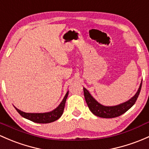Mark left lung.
<instances>
[{"label":"left lung","instance_id":"1","mask_svg":"<svg viewBox=\"0 0 149 149\" xmlns=\"http://www.w3.org/2000/svg\"><path fill=\"white\" fill-rule=\"evenodd\" d=\"M142 81L140 84L139 89L136 94L130 98L129 100L124 103H122L120 104L116 105V106H104L98 103L96 100L91 95L88 91L86 88H84V97H85L86 101L90 111L93 113L96 116L101 117V118H111L118 117L122 115L124 113H126L128 109H131L134 103L136 101L139 93H140L141 89Z\"/></svg>","mask_w":149,"mask_h":149}]
</instances>
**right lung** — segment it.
<instances>
[{
    "mask_svg": "<svg viewBox=\"0 0 149 149\" xmlns=\"http://www.w3.org/2000/svg\"><path fill=\"white\" fill-rule=\"evenodd\" d=\"M68 95V91L67 92L66 94L64 96L63 99L61 102L60 104L58 105V107L54 109L53 111L49 112L46 113H26L17 109L16 107L14 106L18 113L23 116V118L29 119L33 122L38 123H48L54 122L55 120H58L62 116L63 113L64 107H65V101H66L67 97Z\"/></svg>",
    "mask_w": 149,
    "mask_h": 149,
    "instance_id": "obj_1",
    "label": "right lung"
}]
</instances>
